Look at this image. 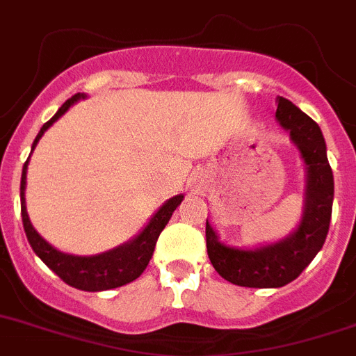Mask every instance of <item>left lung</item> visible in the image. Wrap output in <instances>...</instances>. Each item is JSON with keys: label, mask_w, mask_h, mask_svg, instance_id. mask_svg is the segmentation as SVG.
<instances>
[{"label": "left lung", "mask_w": 356, "mask_h": 356, "mask_svg": "<svg viewBox=\"0 0 356 356\" xmlns=\"http://www.w3.org/2000/svg\"><path fill=\"white\" fill-rule=\"evenodd\" d=\"M276 120L290 133L306 164V194L299 227L273 245L253 250L223 245L206 220V248L216 273L239 286L280 289L293 282L311 264L328 234L334 201V176L323 134L313 118L292 101L277 97Z\"/></svg>", "instance_id": "obj_1"}]
</instances>
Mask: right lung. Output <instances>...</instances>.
<instances>
[{
	"label": "right lung",
	"instance_id": "right-lung-1",
	"mask_svg": "<svg viewBox=\"0 0 356 356\" xmlns=\"http://www.w3.org/2000/svg\"><path fill=\"white\" fill-rule=\"evenodd\" d=\"M83 97H86V94H74L73 97H70L57 110V113L49 122L43 124L38 136L33 141L31 152L35 150L36 143H38L40 138L45 134V131L49 129L50 125L57 118L63 117L70 110L71 104L83 99ZM29 157L28 161L24 162L22 178H20V213H22L24 231H26V236H28L29 245H31L33 252L45 262V266L49 269H52L64 283H67L70 286H74V289L79 290H86V292H103V290L117 289V286L127 285V283L134 282L136 277H140L141 273L147 269L152 255H154L155 243H157L162 229L168 225L172 211L184 201V195H175L169 201H165L159 208V211L152 216L150 222L147 223L143 231L136 238L124 243L122 246H117V248L110 250V252L99 253V255H70V253L59 252L52 245H49L35 231V227H33L31 220H29L28 209H26V195H24V192H26V172H28Z\"/></svg>",
	"mask_w": 356,
	"mask_h": 356
}]
</instances>
